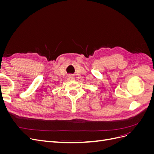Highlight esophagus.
<instances>
[{
	"instance_id": "obj_1",
	"label": "esophagus",
	"mask_w": 154,
	"mask_h": 154,
	"mask_svg": "<svg viewBox=\"0 0 154 154\" xmlns=\"http://www.w3.org/2000/svg\"><path fill=\"white\" fill-rule=\"evenodd\" d=\"M68 79H69V80H74V77L72 75H71V74H70V75L68 76Z\"/></svg>"
}]
</instances>
